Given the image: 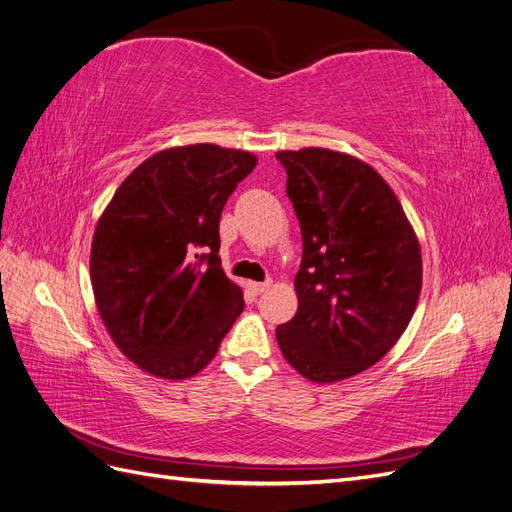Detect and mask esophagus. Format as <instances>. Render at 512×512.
I'll use <instances>...</instances> for the list:
<instances>
[{"mask_svg":"<svg viewBox=\"0 0 512 512\" xmlns=\"http://www.w3.org/2000/svg\"><path fill=\"white\" fill-rule=\"evenodd\" d=\"M269 286H271V280H267V282H252V284H250V288H252L254 294H260V292L269 290Z\"/></svg>","mask_w":512,"mask_h":512,"instance_id":"esophagus-1","label":"esophagus"}]
</instances>
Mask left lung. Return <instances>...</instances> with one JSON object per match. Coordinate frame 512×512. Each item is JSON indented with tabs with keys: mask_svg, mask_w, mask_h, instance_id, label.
Wrapping results in <instances>:
<instances>
[{
	"mask_svg": "<svg viewBox=\"0 0 512 512\" xmlns=\"http://www.w3.org/2000/svg\"><path fill=\"white\" fill-rule=\"evenodd\" d=\"M303 237L299 309L275 329L286 361L329 384L378 363L404 335L423 284L421 245L378 170L322 147L277 151Z\"/></svg>",
	"mask_w": 512,
	"mask_h": 512,
	"instance_id": "left-lung-1",
	"label": "left lung"
}]
</instances>
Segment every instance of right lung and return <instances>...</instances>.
Listing matches in <instances>:
<instances>
[{"label":"right lung","mask_w":512,"mask_h":512,"mask_svg":"<svg viewBox=\"0 0 512 512\" xmlns=\"http://www.w3.org/2000/svg\"><path fill=\"white\" fill-rule=\"evenodd\" d=\"M256 162L209 143L164 149L132 170L100 215L89 260L98 312L147 374L196 376L243 312L218 256L220 215Z\"/></svg>","instance_id":"1"}]
</instances>
